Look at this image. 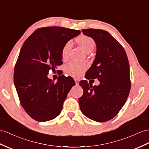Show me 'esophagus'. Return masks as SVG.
<instances>
[{"instance_id": "obj_1", "label": "esophagus", "mask_w": 149, "mask_h": 149, "mask_svg": "<svg viewBox=\"0 0 149 149\" xmlns=\"http://www.w3.org/2000/svg\"><path fill=\"white\" fill-rule=\"evenodd\" d=\"M74 81H75V83H76V84H77V85H78L79 81V79H78V78H74Z\"/></svg>"}]
</instances>
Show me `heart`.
I'll return each instance as SVG.
<instances>
[{
    "mask_svg": "<svg viewBox=\"0 0 149 149\" xmlns=\"http://www.w3.org/2000/svg\"><path fill=\"white\" fill-rule=\"evenodd\" d=\"M77 41L86 53L91 52L95 47V40L88 36L81 35L77 38ZM71 47L72 42L71 40H68L63 45L62 50H61V56L63 59H65L68 57ZM86 68L87 66L84 63L71 61L65 66L64 70L68 74L74 77H80L83 72L86 70Z\"/></svg>",
    "mask_w": 149,
    "mask_h": 149,
    "instance_id": "heart-1",
    "label": "heart"
}]
</instances>
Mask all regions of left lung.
<instances>
[{"label":"left lung","mask_w":149,"mask_h":149,"mask_svg":"<svg viewBox=\"0 0 149 149\" xmlns=\"http://www.w3.org/2000/svg\"><path fill=\"white\" fill-rule=\"evenodd\" d=\"M97 45L95 60L85 78L97 79L98 86L86 80L79 82L83 90L79 108L88 118L106 122L114 118L124 106L131 88L130 65L123 46L107 31L100 29L82 30Z\"/></svg>","instance_id":"obj_1"}]
</instances>
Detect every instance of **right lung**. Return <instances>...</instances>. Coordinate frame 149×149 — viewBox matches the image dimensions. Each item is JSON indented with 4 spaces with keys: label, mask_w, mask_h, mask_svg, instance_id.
I'll return each mask as SVG.
<instances>
[{
    "label": "right lung",
    "mask_w": 149,
    "mask_h": 149,
    "mask_svg": "<svg viewBox=\"0 0 149 149\" xmlns=\"http://www.w3.org/2000/svg\"><path fill=\"white\" fill-rule=\"evenodd\" d=\"M81 31L63 27L36 30L21 47L14 71V82L19 102L35 120L43 122L61 113L74 79L64 75L56 83L47 78L49 71L63 64L61 50Z\"/></svg>",
    "instance_id": "1"
}]
</instances>
